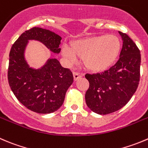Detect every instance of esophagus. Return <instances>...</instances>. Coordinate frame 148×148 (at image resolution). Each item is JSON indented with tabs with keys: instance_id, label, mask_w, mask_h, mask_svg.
Segmentation results:
<instances>
[{
	"instance_id": "1",
	"label": "esophagus",
	"mask_w": 148,
	"mask_h": 148,
	"mask_svg": "<svg viewBox=\"0 0 148 148\" xmlns=\"http://www.w3.org/2000/svg\"><path fill=\"white\" fill-rule=\"evenodd\" d=\"M74 74V78L75 81H77V79H80L82 77V75L79 72H74V74Z\"/></svg>"
}]
</instances>
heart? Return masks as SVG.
Segmentation results:
<instances>
[{"label":"heart","mask_w":148,"mask_h":148,"mask_svg":"<svg viewBox=\"0 0 148 148\" xmlns=\"http://www.w3.org/2000/svg\"><path fill=\"white\" fill-rule=\"evenodd\" d=\"M120 48L119 39L109 34L79 40L73 43L72 49L64 45L62 54L70 64L77 62L78 58H83L84 65L88 69L99 71L106 69L115 61Z\"/></svg>","instance_id":"heart-1"}]
</instances>
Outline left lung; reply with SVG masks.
<instances>
[{
  "label": "left lung",
  "instance_id": "1",
  "mask_svg": "<svg viewBox=\"0 0 148 148\" xmlns=\"http://www.w3.org/2000/svg\"><path fill=\"white\" fill-rule=\"evenodd\" d=\"M123 41L118 61L109 69L86 74L90 87L85 94L89 108L100 115L124 107L137 90L140 82V51L127 34L119 32Z\"/></svg>",
  "mask_w": 148,
  "mask_h": 148
}]
</instances>
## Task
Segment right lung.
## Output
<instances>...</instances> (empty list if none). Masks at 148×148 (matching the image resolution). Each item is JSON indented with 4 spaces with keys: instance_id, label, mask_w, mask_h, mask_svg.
<instances>
[{
    "instance_id": "obj_1",
    "label": "right lung",
    "mask_w": 148,
    "mask_h": 148,
    "mask_svg": "<svg viewBox=\"0 0 148 148\" xmlns=\"http://www.w3.org/2000/svg\"><path fill=\"white\" fill-rule=\"evenodd\" d=\"M29 40L42 42L54 53H59L61 38L45 29L33 27L20 35L9 53L8 80L18 101L38 114L56 111L64 101L66 92L74 81L72 72L50 58L39 69L30 67L25 58Z\"/></svg>"
}]
</instances>
